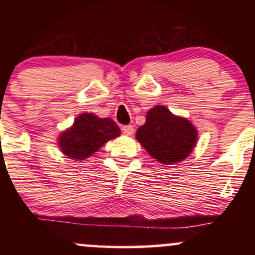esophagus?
I'll return each instance as SVG.
<instances>
[{
    "mask_svg": "<svg viewBox=\"0 0 255 255\" xmlns=\"http://www.w3.org/2000/svg\"><path fill=\"white\" fill-rule=\"evenodd\" d=\"M122 133H124L125 135H133L134 127L133 126H125V127H122Z\"/></svg>",
    "mask_w": 255,
    "mask_h": 255,
    "instance_id": "obj_1",
    "label": "esophagus"
}]
</instances>
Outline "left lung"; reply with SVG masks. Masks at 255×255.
<instances>
[{
    "label": "left lung",
    "instance_id": "1",
    "mask_svg": "<svg viewBox=\"0 0 255 255\" xmlns=\"http://www.w3.org/2000/svg\"><path fill=\"white\" fill-rule=\"evenodd\" d=\"M136 140L152 158L176 164L191 154L198 140L197 128L187 119L157 105L147 111L146 122L136 130Z\"/></svg>",
    "mask_w": 255,
    "mask_h": 255
}]
</instances>
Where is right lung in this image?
I'll return each mask as SVG.
<instances>
[{"label":"right lung","mask_w":255,"mask_h":255,"mask_svg":"<svg viewBox=\"0 0 255 255\" xmlns=\"http://www.w3.org/2000/svg\"><path fill=\"white\" fill-rule=\"evenodd\" d=\"M120 134L119 126L111 119H101L95 114L84 113L74 120L71 128L60 134L58 146L64 156L84 160Z\"/></svg>","instance_id":"1"}]
</instances>
